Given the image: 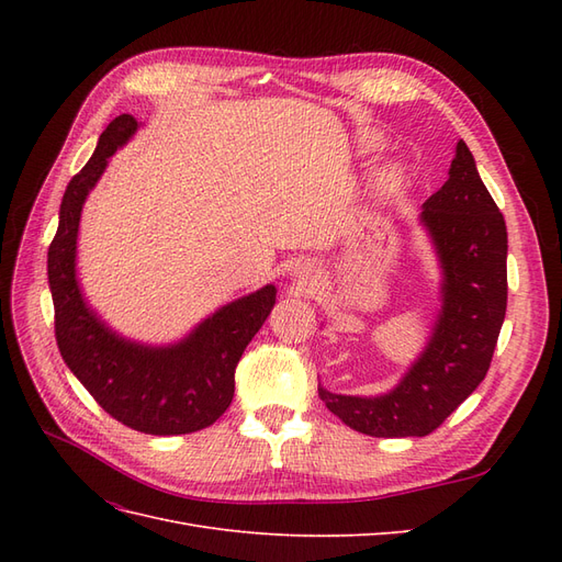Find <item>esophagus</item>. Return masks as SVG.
<instances>
[{
    "instance_id": "34e87169",
    "label": "esophagus",
    "mask_w": 562,
    "mask_h": 562,
    "mask_svg": "<svg viewBox=\"0 0 562 562\" xmlns=\"http://www.w3.org/2000/svg\"><path fill=\"white\" fill-rule=\"evenodd\" d=\"M300 274H302V281H304V283L314 281V269H312V267H304V269L300 271Z\"/></svg>"
}]
</instances>
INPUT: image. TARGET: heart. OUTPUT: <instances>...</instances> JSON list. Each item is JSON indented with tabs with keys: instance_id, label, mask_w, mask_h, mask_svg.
I'll return each instance as SVG.
<instances>
[{
	"instance_id": "obj_1",
	"label": "heart",
	"mask_w": 562,
	"mask_h": 562,
	"mask_svg": "<svg viewBox=\"0 0 562 562\" xmlns=\"http://www.w3.org/2000/svg\"><path fill=\"white\" fill-rule=\"evenodd\" d=\"M391 180H394V178H389V182H391Z\"/></svg>"
}]
</instances>
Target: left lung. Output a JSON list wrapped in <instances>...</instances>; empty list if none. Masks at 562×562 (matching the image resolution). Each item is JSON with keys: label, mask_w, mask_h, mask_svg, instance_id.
<instances>
[{"label": "left lung", "mask_w": 562, "mask_h": 562, "mask_svg": "<svg viewBox=\"0 0 562 562\" xmlns=\"http://www.w3.org/2000/svg\"><path fill=\"white\" fill-rule=\"evenodd\" d=\"M422 223L443 262V314L405 380L380 398L318 396L347 427L378 436H429L479 386L506 314V223L467 143H457L450 178L424 201Z\"/></svg>", "instance_id": "left-lung-1"}]
</instances>
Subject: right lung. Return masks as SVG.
Here are the masks:
<instances>
[{
    "label": "right lung",
    "instance_id": "add662e5",
    "mask_svg": "<svg viewBox=\"0 0 562 562\" xmlns=\"http://www.w3.org/2000/svg\"><path fill=\"white\" fill-rule=\"evenodd\" d=\"M135 128L138 122L131 114L112 119L93 157L65 190L58 232L48 246L56 342L67 368L116 422L151 436L192 434L211 427L229 407L236 366L274 307L277 288L265 285L227 304L184 342L166 349L126 342L87 310L75 279L81 206L114 149Z\"/></svg>",
    "mask_w": 562,
    "mask_h": 562
}]
</instances>
